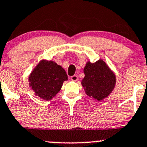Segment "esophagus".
I'll use <instances>...</instances> for the list:
<instances>
[{
  "label": "esophagus",
  "instance_id": "obj_1",
  "mask_svg": "<svg viewBox=\"0 0 147 147\" xmlns=\"http://www.w3.org/2000/svg\"><path fill=\"white\" fill-rule=\"evenodd\" d=\"M70 80H72V81H77L78 80V77L77 76V75H72V77H71L70 78Z\"/></svg>",
  "mask_w": 147,
  "mask_h": 147
}]
</instances>
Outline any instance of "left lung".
Here are the masks:
<instances>
[{
    "label": "left lung",
    "mask_w": 147,
    "mask_h": 147,
    "mask_svg": "<svg viewBox=\"0 0 147 147\" xmlns=\"http://www.w3.org/2000/svg\"><path fill=\"white\" fill-rule=\"evenodd\" d=\"M84 73L85 76L81 83L87 95L101 101L112 92L116 78L103 60H99L94 63L88 62Z\"/></svg>",
    "instance_id": "8db88e82"
}]
</instances>
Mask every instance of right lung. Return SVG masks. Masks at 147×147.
I'll list each match as a JSON object with an SVG mask.
<instances>
[{
    "mask_svg": "<svg viewBox=\"0 0 147 147\" xmlns=\"http://www.w3.org/2000/svg\"><path fill=\"white\" fill-rule=\"evenodd\" d=\"M67 80V75L61 66L53 61L42 60L30 75L29 84L35 95L48 101Z\"/></svg>",
    "mask_w": 147,
    "mask_h": 147,
    "instance_id": "right-lung-1",
    "label": "right lung"
}]
</instances>
